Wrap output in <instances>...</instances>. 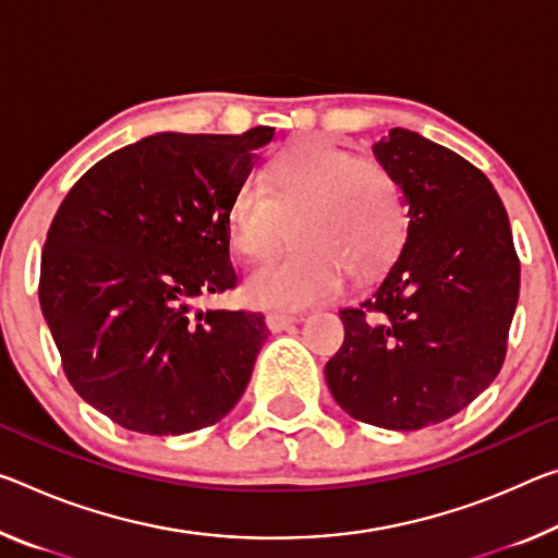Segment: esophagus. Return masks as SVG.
<instances>
[{
	"label": "esophagus",
	"instance_id": "1",
	"mask_svg": "<svg viewBox=\"0 0 558 558\" xmlns=\"http://www.w3.org/2000/svg\"><path fill=\"white\" fill-rule=\"evenodd\" d=\"M300 320L298 315H286V313H270L265 317V325H268L270 332H280V330H288L290 325H295Z\"/></svg>",
	"mask_w": 558,
	"mask_h": 558
}]
</instances>
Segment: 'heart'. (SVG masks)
I'll list each match as a JSON object with an SVG mask.
<instances>
[{
	"label": "heart",
	"mask_w": 558,
	"mask_h": 558,
	"mask_svg": "<svg viewBox=\"0 0 558 558\" xmlns=\"http://www.w3.org/2000/svg\"><path fill=\"white\" fill-rule=\"evenodd\" d=\"M298 245L245 282L247 303L303 311L340 293L344 276L369 280L402 253V193L383 166L330 141H303L270 158L265 191L243 185L228 208V235L241 258L268 260Z\"/></svg>",
	"instance_id": "1"
}]
</instances>
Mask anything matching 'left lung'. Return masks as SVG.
<instances>
[{
	"label": "left lung",
	"mask_w": 558,
	"mask_h": 558,
	"mask_svg": "<svg viewBox=\"0 0 558 558\" xmlns=\"http://www.w3.org/2000/svg\"><path fill=\"white\" fill-rule=\"evenodd\" d=\"M402 191L407 241L325 365L344 412L383 429L439 424L499 375L519 300L509 216L489 179L449 148L392 129L373 146Z\"/></svg>",
	"instance_id": "8db88e82"
}]
</instances>
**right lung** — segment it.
I'll use <instances>...</instances> for the list:
<instances>
[{
	"label": "right lung",
	"mask_w": 558,
	"mask_h": 558,
	"mask_svg": "<svg viewBox=\"0 0 558 558\" xmlns=\"http://www.w3.org/2000/svg\"><path fill=\"white\" fill-rule=\"evenodd\" d=\"M272 134L146 136L88 168L51 220L44 320L74 390L121 427L189 435L251 383L263 315L193 303L235 288L228 208Z\"/></svg>",
	"instance_id": "add662e5"
}]
</instances>
